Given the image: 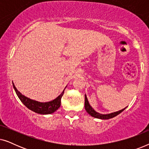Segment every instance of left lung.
<instances>
[{"instance_id":"obj_1","label":"left lung","mask_w":149,"mask_h":149,"mask_svg":"<svg viewBox=\"0 0 149 149\" xmlns=\"http://www.w3.org/2000/svg\"><path fill=\"white\" fill-rule=\"evenodd\" d=\"M85 109L87 112V113H89L91 117L97 118V119H111V118L116 117V116L121 113V112H123L126 108L121 110V111L114 112V113H112L110 114H100L95 111V110L91 107L88 102V100H87L86 95H85Z\"/></svg>"}]
</instances>
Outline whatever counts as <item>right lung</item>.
I'll use <instances>...</instances> for the list:
<instances>
[{
  "label": "right lung",
  "instance_id": "add662e5",
  "mask_svg": "<svg viewBox=\"0 0 149 149\" xmlns=\"http://www.w3.org/2000/svg\"><path fill=\"white\" fill-rule=\"evenodd\" d=\"M13 88L15 89V93L19 97L20 100L24 105L26 106L28 109H29L31 111L35 112L36 113L41 114V115H49V114L54 113L55 111H56L61 105V98H62L63 94L64 93V89L63 90L62 93L54 99V100H52L47 102H40L33 100L30 99L25 95H22L19 91L16 88L15 85L13 84Z\"/></svg>",
  "mask_w": 149,
  "mask_h": 149
}]
</instances>
